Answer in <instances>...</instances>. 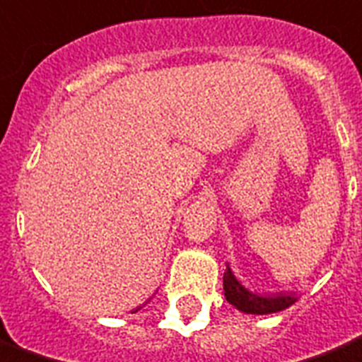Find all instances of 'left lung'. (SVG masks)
I'll use <instances>...</instances> for the list:
<instances>
[{"mask_svg":"<svg viewBox=\"0 0 362 362\" xmlns=\"http://www.w3.org/2000/svg\"><path fill=\"white\" fill-rule=\"evenodd\" d=\"M223 293L228 303H232L235 309H240L242 313H252V315H269V313H277L284 311L287 307L297 301L295 295H257L252 293L250 289H245L232 269L228 267L223 274Z\"/></svg>","mask_w":362,"mask_h":362,"instance_id":"8db88e82","label":"left lung"}]
</instances>
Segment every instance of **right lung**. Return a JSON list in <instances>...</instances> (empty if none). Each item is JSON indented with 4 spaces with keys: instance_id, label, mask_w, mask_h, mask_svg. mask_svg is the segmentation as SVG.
<instances>
[{
    "instance_id": "add662e5",
    "label": "right lung",
    "mask_w": 362,
    "mask_h": 362,
    "mask_svg": "<svg viewBox=\"0 0 362 362\" xmlns=\"http://www.w3.org/2000/svg\"><path fill=\"white\" fill-rule=\"evenodd\" d=\"M139 309H140V307H139ZM139 309H136V311H139Z\"/></svg>"
}]
</instances>
